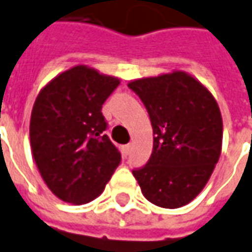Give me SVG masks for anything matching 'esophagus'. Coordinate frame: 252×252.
I'll use <instances>...</instances> for the list:
<instances>
[{
  "label": "esophagus",
  "mask_w": 252,
  "mask_h": 252,
  "mask_svg": "<svg viewBox=\"0 0 252 252\" xmlns=\"http://www.w3.org/2000/svg\"><path fill=\"white\" fill-rule=\"evenodd\" d=\"M131 149H132V145L129 143V145H126L124 146V156H129V153H131Z\"/></svg>",
  "instance_id": "34e87169"
}]
</instances>
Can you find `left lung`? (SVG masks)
Masks as SVG:
<instances>
[{
	"label": "left lung",
	"mask_w": 252,
	"mask_h": 252,
	"mask_svg": "<svg viewBox=\"0 0 252 252\" xmlns=\"http://www.w3.org/2000/svg\"><path fill=\"white\" fill-rule=\"evenodd\" d=\"M128 87L146 106L153 126L148 164L132 171L143 196L162 208L197 197L222 150L220 106L207 87L182 70L143 77Z\"/></svg>",
	"instance_id": "8db88e82"
}]
</instances>
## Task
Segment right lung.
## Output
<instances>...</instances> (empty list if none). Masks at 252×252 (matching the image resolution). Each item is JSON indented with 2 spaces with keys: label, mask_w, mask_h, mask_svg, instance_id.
Returning a JSON list of instances; mask_svg holds the SVG:
<instances>
[{
  "label": "right lung",
  "mask_w": 252,
  "mask_h": 252,
  "mask_svg": "<svg viewBox=\"0 0 252 252\" xmlns=\"http://www.w3.org/2000/svg\"><path fill=\"white\" fill-rule=\"evenodd\" d=\"M117 77L77 64L40 91L30 119L32 158L48 189L62 201L87 204L102 194L121 155L104 135L102 104Z\"/></svg>",
  "instance_id": "obj_1"
}]
</instances>
